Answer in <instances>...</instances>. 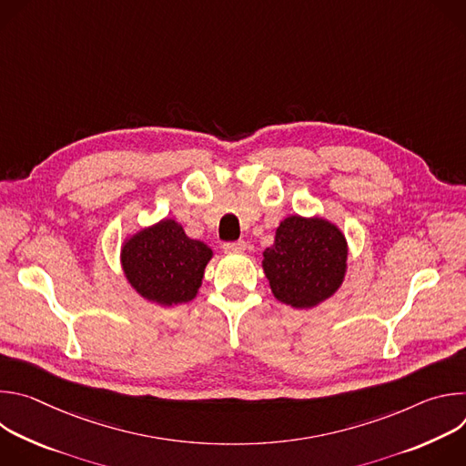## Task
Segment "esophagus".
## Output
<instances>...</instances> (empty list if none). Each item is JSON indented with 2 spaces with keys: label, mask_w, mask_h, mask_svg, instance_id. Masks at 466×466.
<instances>
[{
  "label": "esophagus",
  "mask_w": 466,
  "mask_h": 466,
  "mask_svg": "<svg viewBox=\"0 0 466 466\" xmlns=\"http://www.w3.org/2000/svg\"><path fill=\"white\" fill-rule=\"evenodd\" d=\"M245 248H247V243H245V241H234V243L223 245V250H225L227 254H239V252H243Z\"/></svg>",
  "instance_id": "1"
}]
</instances>
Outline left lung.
<instances>
[{
  "mask_svg": "<svg viewBox=\"0 0 466 466\" xmlns=\"http://www.w3.org/2000/svg\"><path fill=\"white\" fill-rule=\"evenodd\" d=\"M261 268L277 300L311 309L343 286L349 269V243L341 228L324 218L288 216L263 250Z\"/></svg>",
  "mask_w": 466,
  "mask_h": 466,
  "instance_id": "1",
  "label": "left lung"
}]
</instances>
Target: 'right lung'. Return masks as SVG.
Wrapping results in <instances>:
<instances>
[{"mask_svg":"<svg viewBox=\"0 0 466 466\" xmlns=\"http://www.w3.org/2000/svg\"><path fill=\"white\" fill-rule=\"evenodd\" d=\"M212 256L207 243L187 238L180 223L166 218L127 236L119 263L142 299L169 308L197 297Z\"/></svg>","mask_w":466,"mask_h":466,"instance_id":"right-lung-1","label":"right lung"}]
</instances>
